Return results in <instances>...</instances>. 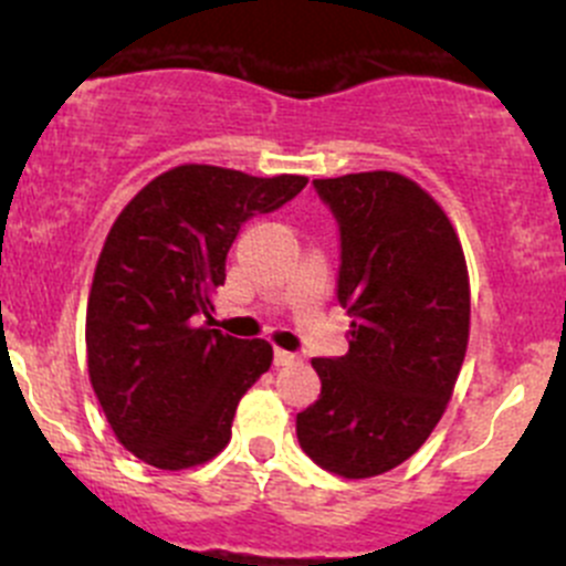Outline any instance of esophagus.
<instances>
[{"label":"esophagus","mask_w":566,"mask_h":566,"mask_svg":"<svg viewBox=\"0 0 566 566\" xmlns=\"http://www.w3.org/2000/svg\"><path fill=\"white\" fill-rule=\"evenodd\" d=\"M295 361H298V356L290 350H282V347H276V353H273V364H276V367H293Z\"/></svg>","instance_id":"esophagus-1"}]
</instances>
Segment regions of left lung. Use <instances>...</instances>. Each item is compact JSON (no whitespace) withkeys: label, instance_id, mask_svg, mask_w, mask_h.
<instances>
[{"label":"left lung","instance_id":"left-lung-1","mask_svg":"<svg viewBox=\"0 0 566 566\" xmlns=\"http://www.w3.org/2000/svg\"><path fill=\"white\" fill-rule=\"evenodd\" d=\"M339 224L336 298L350 350L312 358L319 399L295 419L298 443L345 479L391 471L441 421L465 358L471 290L441 205L397 172L315 180Z\"/></svg>","mask_w":566,"mask_h":566}]
</instances>
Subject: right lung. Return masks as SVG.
<instances>
[{
	"mask_svg": "<svg viewBox=\"0 0 566 566\" xmlns=\"http://www.w3.org/2000/svg\"><path fill=\"white\" fill-rule=\"evenodd\" d=\"M306 177L182 164L147 182L108 230L87 301V369L117 441L161 471L213 460L241 397L271 369L265 339L210 328L227 251L251 216Z\"/></svg>",
	"mask_w": 566,
	"mask_h": 566,
	"instance_id": "obj_1",
	"label": "right lung"
}]
</instances>
